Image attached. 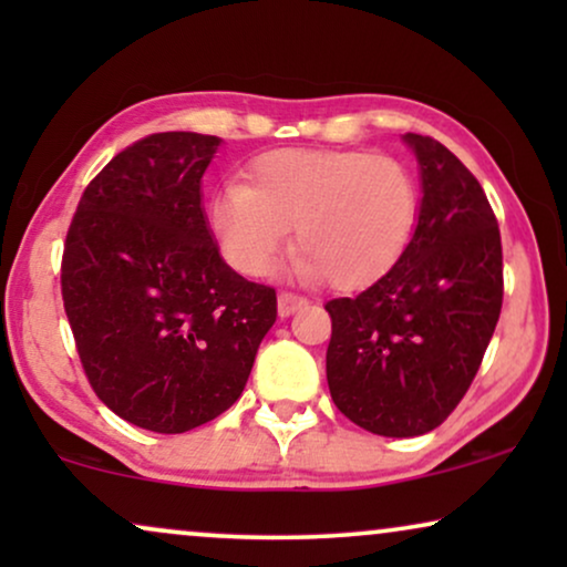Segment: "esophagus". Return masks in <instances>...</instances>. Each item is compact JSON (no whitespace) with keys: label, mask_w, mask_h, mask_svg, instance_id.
I'll return each instance as SVG.
<instances>
[{"label":"esophagus","mask_w":567,"mask_h":567,"mask_svg":"<svg viewBox=\"0 0 567 567\" xmlns=\"http://www.w3.org/2000/svg\"><path fill=\"white\" fill-rule=\"evenodd\" d=\"M301 307H307V297H301V293H293V291L278 293V315L281 317H289Z\"/></svg>","instance_id":"34e87169"}]
</instances>
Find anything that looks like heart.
I'll list each match as a JSON object with an SVG mask.
<instances>
[{
    "instance_id": "b5f03b06",
    "label": "heart",
    "mask_w": 567,
    "mask_h": 567,
    "mask_svg": "<svg viewBox=\"0 0 567 567\" xmlns=\"http://www.w3.org/2000/svg\"><path fill=\"white\" fill-rule=\"evenodd\" d=\"M415 219L413 173L353 150L266 152L250 165V183L224 185L208 204L216 243L239 274H268L297 224L301 274L348 291L390 274Z\"/></svg>"
}]
</instances>
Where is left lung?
Listing matches in <instances>:
<instances>
[{
	"instance_id": "1",
	"label": "left lung",
	"mask_w": 567,
	"mask_h": 567,
	"mask_svg": "<svg viewBox=\"0 0 567 567\" xmlns=\"http://www.w3.org/2000/svg\"><path fill=\"white\" fill-rule=\"evenodd\" d=\"M405 142L423 181L415 235L390 274L324 305L332 402L390 439L421 436L452 415L503 305L501 229L483 185L436 138Z\"/></svg>"
}]
</instances>
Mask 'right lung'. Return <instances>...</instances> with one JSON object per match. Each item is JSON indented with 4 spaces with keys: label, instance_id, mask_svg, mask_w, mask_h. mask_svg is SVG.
<instances>
[{
    "label": "right lung",
    "instance_id": "add662e5",
    "mask_svg": "<svg viewBox=\"0 0 567 567\" xmlns=\"http://www.w3.org/2000/svg\"><path fill=\"white\" fill-rule=\"evenodd\" d=\"M219 138L165 131L115 154L84 188L61 258V297L84 377L123 421L198 429L235 405L276 289L221 260L200 177Z\"/></svg>",
    "mask_w": 567,
    "mask_h": 567
}]
</instances>
